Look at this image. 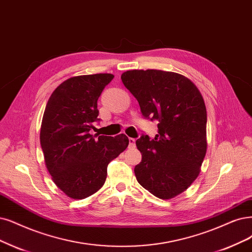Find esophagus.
Here are the masks:
<instances>
[{
  "label": "esophagus",
  "mask_w": 252,
  "mask_h": 252,
  "mask_svg": "<svg viewBox=\"0 0 252 252\" xmlns=\"http://www.w3.org/2000/svg\"><path fill=\"white\" fill-rule=\"evenodd\" d=\"M136 146V140L134 138H128V147H135Z\"/></svg>",
  "instance_id": "34e87169"
}]
</instances>
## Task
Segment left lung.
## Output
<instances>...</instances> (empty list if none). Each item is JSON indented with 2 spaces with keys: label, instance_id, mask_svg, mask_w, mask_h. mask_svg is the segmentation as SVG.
I'll return each mask as SVG.
<instances>
[{
  "label": "left lung",
  "instance_id": "left-lung-1",
  "mask_svg": "<svg viewBox=\"0 0 252 252\" xmlns=\"http://www.w3.org/2000/svg\"><path fill=\"white\" fill-rule=\"evenodd\" d=\"M124 85L136 97L143 117L157 119L158 135H141L138 183L161 199H170L196 180L207 153V109L198 88L180 73L127 70Z\"/></svg>",
  "mask_w": 252,
  "mask_h": 252
}]
</instances>
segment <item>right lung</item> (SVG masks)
<instances>
[{
	"mask_svg": "<svg viewBox=\"0 0 252 252\" xmlns=\"http://www.w3.org/2000/svg\"><path fill=\"white\" fill-rule=\"evenodd\" d=\"M114 78L111 73L70 78L54 90L46 104L40 144L54 183L68 197L83 199L105 184L108 164L128 145V139L91 135L98 121L97 99Z\"/></svg>",
	"mask_w": 252,
	"mask_h": 252,
	"instance_id": "1",
	"label": "right lung"
}]
</instances>
